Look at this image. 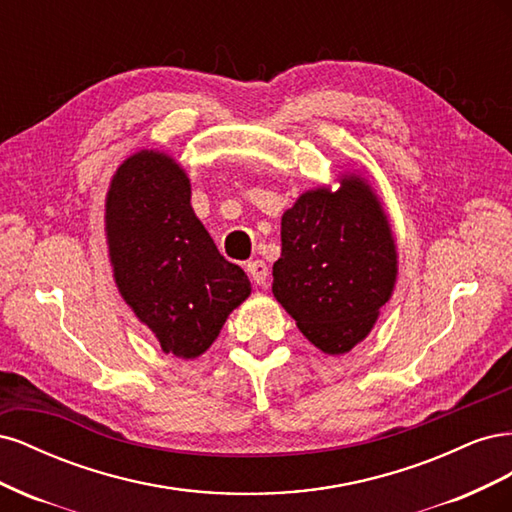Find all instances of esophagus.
I'll return each mask as SVG.
<instances>
[{
  "instance_id": "1",
  "label": "esophagus",
  "mask_w": 512,
  "mask_h": 512,
  "mask_svg": "<svg viewBox=\"0 0 512 512\" xmlns=\"http://www.w3.org/2000/svg\"><path fill=\"white\" fill-rule=\"evenodd\" d=\"M245 271H247V275L252 277L254 284L267 286V282H269V267L265 265V260H252V262H247Z\"/></svg>"
}]
</instances>
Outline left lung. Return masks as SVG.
Wrapping results in <instances>:
<instances>
[{
    "label": "left lung",
    "instance_id": "left-lung-1",
    "mask_svg": "<svg viewBox=\"0 0 512 512\" xmlns=\"http://www.w3.org/2000/svg\"><path fill=\"white\" fill-rule=\"evenodd\" d=\"M339 188L303 192L282 215V256L273 262V297L318 350L350 352L374 329L397 282L389 215L361 173Z\"/></svg>",
    "mask_w": 512,
    "mask_h": 512
}]
</instances>
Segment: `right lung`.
<instances>
[{
  "label": "right lung",
  "instance_id": "1",
  "mask_svg": "<svg viewBox=\"0 0 512 512\" xmlns=\"http://www.w3.org/2000/svg\"><path fill=\"white\" fill-rule=\"evenodd\" d=\"M185 168L164 151L141 149L115 170L104 232L121 299L166 354L196 359L252 292L192 209Z\"/></svg>",
  "mask_w": 512,
  "mask_h": 512
}]
</instances>
